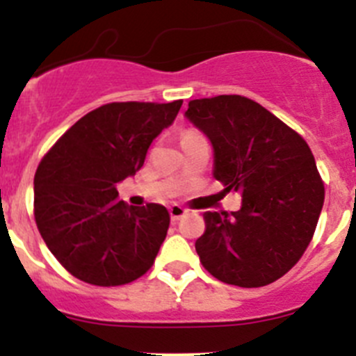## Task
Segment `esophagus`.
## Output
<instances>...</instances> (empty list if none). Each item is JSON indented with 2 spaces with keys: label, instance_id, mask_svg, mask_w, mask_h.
I'll list each match as a JSON object with an SVG mask.
<instances>
[{
  "label": "esophagus",
  "instance_id": "1",
  "mask_svg": "<svg viewBox=\"0 0 356 356\" xmlns=\"http://www.w3.org/2000/svg\"><path fill=\"white\" fill-rule=\"evenodd\" d=\"M168 211H170L172 220H179V218H182L186 213H188V210L182 207H179V204H172V207L168 208Z\"/></svg>",
  "mask_w": 356,
  "mask_h": 356
}]
</instances>
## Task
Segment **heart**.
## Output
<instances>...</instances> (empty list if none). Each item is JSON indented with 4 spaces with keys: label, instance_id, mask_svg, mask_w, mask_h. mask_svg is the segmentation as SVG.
Masks as SVG:
<instances>
[{
    "label": "heart",
    "instance_id": "1",
    "mask_svg": "<svg viewBox=\"0 0 356 356\" xmlns=\"http://www.w3.org/2000/svg\"><path fill=\"white\" fill-rule=\"evenodd\" d=\"M189 136H198V134H196V132H186L184 138H189Z\"/></svg>",
    "mask_w": 356,
    "mask_h": 356
}]
</instances>
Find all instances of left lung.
I'll use <instances>...</instances> for the list:
<instances>
[{"instance_id": "left-lung-1", "label": "left lung", "mask_w": 356, "mask_h": 356, "mask_svg": "<svg viewBox=\"0 0 356 356\" xmlns=\"http://www.w3.org/2000/svg\"><path fill=\"white\" fill-rule=\"evenodd\" d=\"M186 118L213 146V177L241 193L238 211H204L203 267L225 284L260 288L291 270L310 245L324 182L298 132L239 95L189 102Z\"/></svg>"}]
</instances>
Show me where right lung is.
Returning a JSON list of instances; mask_svg holds the SVG:
<instances>
[{"label":"right lung","instance_id":"1","mask_svg":"<svg viewBox=\"0 0 356 356\" xmlns=\"http://www.w3.org/2000/svg\"><path fill=\"white\" fill-rule=\"evenodd\" d=\"M182 99L108 103L75 122L39 163L34 217L56 260L95 286H122L152 268L170 215L156 203L129 207L117 184L145 163L153 139Z\"/></svg>","mask_w":356,"mask_h":356}]
</instances>
